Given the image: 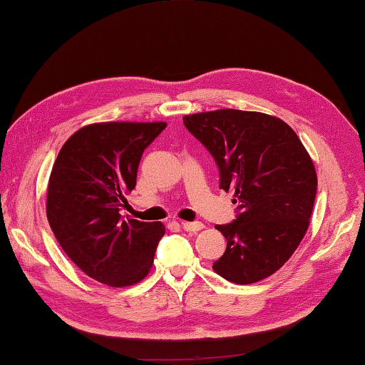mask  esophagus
Wrapping results in <instances>:
<instances>
[{
    "instance_id": "esophagus-1",
    "label": "esophagus",
    "mask_w": 365,
    "mask_h": 365,
    "mask_svg": "<svg viewBox=\"0 0 365 365\" xmlns=\"http://www.w3.org/2000/svg\"><path fill=\"white\" fill-rule=\"evenodd\" d=\"M182 227L188 232H197V231L202 230L204 225L201 223V221H183Z\"/></svg>"
}]
</instances>
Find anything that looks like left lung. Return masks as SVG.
<instances>
[{
    "instance_id": "obj_1",
    "label": "left lung",
    "mask_w": 365,
    "mask_h": 365,
    "mask_svg": "<svg viewBox=\"0 0 365 365\" xmlns=\"http://www.w3.org/2000/svg\"><path fill=\"white\" fill-rule=\"evenodd\" d=\"M220 170V188L235 192V220L215 227L226 252L213 270L250 284L277 272L309 227L317 173L297 134L277 117L221 109L183 117Z\"/></svg>"
}]
</instances>
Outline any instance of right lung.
<instances>
[{"mask_svg": "<svg viewBox=\"0 0 365 365\" xmlns=\"http://www.w3.org/2000/svg\"><path fill=\"white\" fill-rule=\"evenodd\" d=\"M166 123H96L74 133L60 150L47 191V218L76 266L109 287L144 278L166 232L161 223L120 215L135 187L144 150Z\"/></svg>", "mask_w": 365, "mask_h": 365, "instance_id": "obj_1", "label": "right lung"}]
</instances>
